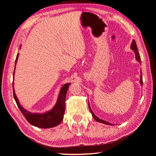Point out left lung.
<instances>
[{"mask_svg": "<svg viewBox=\"0 0 156 156\" xmlns=\"http://www.w3.org/2000/svg\"><path fill=\"white\" fill-rule=\"evenodd\" d=\"M131 48L132 50H133V51L135 52V58H136V60L138 61L139 62L141 63V61H140V55H139V53L138 52V49H137V46H136V41L135 40L133 41V42H132V44L131 45ZM140 84L141 85H143V76L142 75H140ZM89 106V108H90V111L92 115V116L94 119H95L97 122H101V123H103L105 124H107V125H111V124H110L109 122H106L105 120H101L99 119L98 117H97L94 114L93 111H92V109L90 108V105H88Z\"/></svg>", "mask_w": 156, "mask_h": 156, "instance_id": "8db88e82", "label": "left lung"}]
</instances>
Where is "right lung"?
<instances>
[{
  "label": "right lung",
  "mask_w": 156,
  "mask_h": 156,
  "mask_svg": "<svg viewBox=\"0 0 156 156\" xmlns=\"http://www.w3.org/2000/svg\"><path fill=\"white\" fill-rule=\"evenodd\" d=\"M18 56L19 54H17L16 56L15 62L16 64L17 63ZM14 72H15V68H14L13 74ZM69 84V83H67L64 84L62 87V88L60 89L57 102H56V105L53 108V109L44 113V114L31 113L26 111L25 108H23L21 106L16 96L15 92H14L13 82V97L14 99H15L17 107L20 108V110L21 111L23 115L25 117L27 120L29 122L30 124L36 126L37 127H40V128H51V127H53L56 126L58 125L63 120L65 111L66 96V92L68 91V87Z\"/></svg>",
  "instance_id": "right-lung-1"
}]
</instances>
